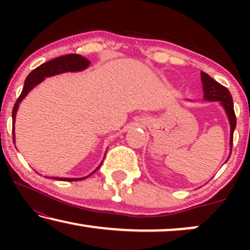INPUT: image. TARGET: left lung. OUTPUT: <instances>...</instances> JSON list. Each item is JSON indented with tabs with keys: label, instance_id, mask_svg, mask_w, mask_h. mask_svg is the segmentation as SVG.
I'll use <instances>...</instances> for the list:
<instances>
[{
	"label": "left lung",
	"instance_id": "1",
	"mask_svg": "<svg viewBox=\"0 0 250 250\" xmlns=\"http://www.w3.org/2000/svg\"><path fill=\"white\" fill-rule=\"evenodd\" d=\"M201 82H203L204 88V99L207 101H221V104L223 105L227 112L229 123H230V146L232 149L233 145V132L237 125V119L233 109V101L230 91L227 87L221 85L218 82L213 80L209 75H207L204 71H201Z\"/></svg>",
	"mask_w": 250,
	"mask_h": 250
}]
</instances>
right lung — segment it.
<instances>
[{"mask_svg":"<svg viewBox=\"0 0 250 250\" xmlns=\"http://www.w3.org/2000/svg\"><path fill=\"white\" fill-rule=\"evenodd\" d=\"M91 62L88 61L86 58L82 57L81 54H66V56L56 58V59L47 61V62H44L35 68L32 73H29L28 76H27L25 81V85H23L21 94L19 95L18 100L16 101L15 107H13L12 110V135H13V143H15V122H16V115L17 110H18L20 102L22 101V99L28 94V92L36 86L37 84H40L45 77L54 76V75L67 73V71H81L86 69L88 64ZM100 167V166H99ZM98 167V168H99ZM97 168V169H98ZM97 169L94 172H97ZM94 172H92L90 175H92ZM78 177V179H63V177H53L54 180H60V181H81L85 180L86 177Z\"/></svg>","mask_w":250,"mask_h":250,"instance_id":"obj_1","label":"right lung"}]
</instances>
